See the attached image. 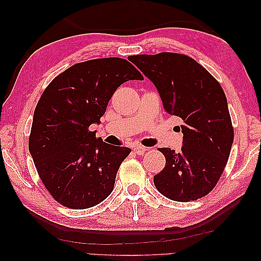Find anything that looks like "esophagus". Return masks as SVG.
Returning <instances> with one entry per match:
<instances>
[{
    "label": "esophagus",
    "mask_w": 261,
    "mask_h": 261,
    "mask_svg": "<svg viewBox=\"0 0 261 261\" xmlns=\"http://www.w3.org/2000/svg\"><path fill=\"white\" fill-rule=\"evenodd\" d=\"M133 149L137 154H144V153L147 151V147H145V146H141V145H134Z\"/></svg>",
    "instance_id": "obj_1"
}]
</instances>
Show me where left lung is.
I'll list each match as a JSON object with an SVG mask.
<instances>
[{
	"label": "left lung",
	"instance_id": "1",
	"mask_svg": "<svg viewBox=\"0 0 261 261\" xmlns=\"http://www.w3.org/2000/svg\"><path fill=\"white\" fill-rule=\"evenodd\" d=\"M154 84L164 109L183 120L179 152L159 148L165 167L153 177L160 194L178 202L195 201L213 190L228 162L234 130L226 95L195 59L178 53L128 58Z\"/></svg>",
	"mask_w": 261,
	"mask_h": 261
}]
</instances>
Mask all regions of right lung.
I'll list each match as a JSON object with an SVG mask.
<instances>
[{"label":"right lung","instance_id":"1","mask_svg":"<svg viewBox=\"0 0 261 261\" xmlns=\"http://www.w3.org/2000/svg\"><path fill=\"white\" fill-rule=\"evenodd\" d=\"M142 76L126 59L74 64L42 92L34 110L30 153L49 194L71 209L97 205L112 194L121 163L132 149L96 139L109 99L127 81Z\"/></svg>","mask_w":261,"mask_h":261}]
</instances>
